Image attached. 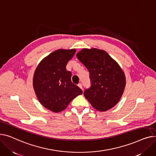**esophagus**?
Segmentation results:
<instances>
[{"label":"esophagus","mask_w":156,"mask_h":156,"mask_svg":"<svg viewBox=\"0 0 156 156\" xmlns=\"http://www.w3.org/2000/svg\"><path fill=\"white\" fill-rule=\"evenodd\" d=\"M78 86H79V87H80L81 89H82V85L81 83L79 84H78Z\"/></svg>","instance_id":"obj_1"}]
</instances>
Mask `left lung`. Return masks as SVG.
<instances>
[{
  "label": "left lung",
  "mask_w": 156,
  "mask_h": 156,
  "mask_svg": "<svg viewBox=\"0 0 156 156\" xmlns=\"http://www.w3.org/2000/svg\"><path fill=\"white\" fill-rule=\"evenodd\" d=\"M76 55L89 72L91 85L84 90L86 98L98 111L113 108L120 101L126 84L120 66L103 50L84 48Z\"/></svg>",
  "instance_id": "1"
}]
</instances>
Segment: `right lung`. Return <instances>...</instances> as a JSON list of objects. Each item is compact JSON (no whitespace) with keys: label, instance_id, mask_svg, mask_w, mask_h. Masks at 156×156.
I'll return each instance as SVG.
<instances>
[{"label":"right lung","instance_id":"obj_1","mask_svg":"<svg viewBox=\"0 0 156 156\" xmlns=\"http://www.w3.org/2000/svg\"><path fill=\"white\" fill-rule=\"evenodd\" d=\"M76 49H60L43 58L36 69L33 87L40 103L49 110L58 113L65 109L82 90L71 81L72 74L66 70L67 62Z\"/></svg>","mask_w":156,"mask_h":156}]
</instances>
